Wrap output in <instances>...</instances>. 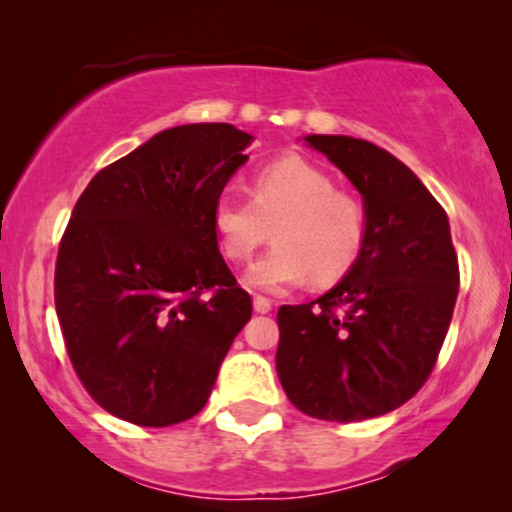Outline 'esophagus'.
Returning a JSON list of instances; mask_svg holds the SVG:
<instances>
[{"label": "esophagus", "mask_w": 512, "mask_h": 512, "mask_svg": "<svg viewBox=\"0 0 512 512\" xmlns=\"http://www.w3.org/2000/svg\"><path fill=\"white\" fill-rule=\"evenodd\" d=\"M252 305H255V313H262V315L272 310V301H269V298H264V296L252 298Z\"/></svg>", "instance_id": "1"}]
</instances>
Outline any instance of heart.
I'll use <instances>...</instances> for the list:
<instances>
[{
  "label": "heart",
  "mask_w": 512,
  "mask_h": 512,
  "mask_svg": "<svg viewBox=\"0 0 512 512\" xmlns=\"http://www.w3.org/2000/svg\"><path fill=\"white\" fill-rule=\"evenodd\" d=\"M214 231L228 260L245 262L272 236L276 243L250 267L248 281L267 291L310 279L330 286L349 274L366 243V211L339 192L330 175L301 156L267 163L252 180V199L223 192Z\"/></svg>",
  "instance_id": "obj_1"
}]
</instances>
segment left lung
I'll list each match as a JSON object with an SVG mask.
<instances>
[{
	"mask_svg": "<svg viewBox=\"0 0 512 512\" xmlns=\"http://www.w3.org/2000/svg\"><path fill=\"white\" fill-rule=\"evenodd\" d=\"M361 192L366 243L317 301L281 305L276 373L286 397L322 421H363L421 390L448 334L460 286L445 209L399 158L366 139L310 134Z\"/></svg>",
	"mask_w": 512,
	"mask_h": 512,
	"instance_id": "obj_1",
	"label": "left lung"
}]
</instances>
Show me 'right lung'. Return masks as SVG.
I'll use <instances>...</instances> for the list:
<instances>
[{
    "label": "right lung",
    "instance_id": "1",
    "mask_svg": "<svg viewBox=\"0 0 512 512\" xmlns=\"http://www.w3.org/2000/svg\"><path fill=\"white\" fill-rule=\"evenodd\" d=\"M252 137L226 122L163 129L88 182L55 267V308L81 385L137 426L202 411L252 315L216 240V199Z\"/></svg>",
    "mask_w": 512,
    "mask_h": 512
}]
</instances>
